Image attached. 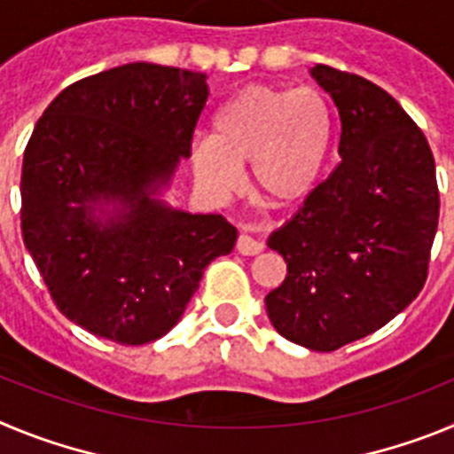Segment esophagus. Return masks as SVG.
I'll list each match as a JSON object with an SVG mask.
<instances>
[{"label": "esophagus", "mask_w": 454, "mask_h": 454, "mask_svg": "<svg viewBox=\"0 0 454 454\" xmlns=\"http://www.w3.org/2000/svg\"><path fill=\"white\" fill-rule=\"evenodd\" d=\"M236 250H239L243 256H254L259 254V252H263V243L262 240L252 239V236L247 234H240L239 240H236Z\"/></svg>", "instance_id": "34e87169"}]
</instances>
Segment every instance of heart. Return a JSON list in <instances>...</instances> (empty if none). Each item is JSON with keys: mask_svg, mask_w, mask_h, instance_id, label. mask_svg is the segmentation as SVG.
Masks as SVG:
<instances>
[{"mask_svg": "<svg viewBox=\"0 0 454 454\" xmlns=\"http://www.w3.org/2000/svg\"><path fill=\"white\" fill-rule=\"evenodd\" d=\"M334 145V111L316 88L254 83L236 92L214 120V138L192 145L195 179L214 195L239 188L252 166L259 198L288 208L316 191Z\"/></svg>", "mask_w": 454, "mask_h": 454, "instance_id": "heart-1", "label": "heart"}]
</instances>
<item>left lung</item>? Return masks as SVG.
I'll use <instances>...</instances> for the list:
<instances>
[{
    "label": "left lung",
    "mask_w": 454,
    "mask_h": 454,
    "mask_svg": "<svg viewBox=\"0 0 454 454\" xmlns=\"http://www.w3.org/2000/svg\"><path fill=\"white\" fill-rule=\"evenodd\" d=\"M339 108L340 163L270 236L286 279L266 295L284 339L334 352L372 334L416 300L439 224L430 143L384 88L316 66Z\"/></svg>",
    "instance_id": "obj_1"
}]
</instances>
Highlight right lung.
I'll return each mask as SVG.
<instances>
[{"label":"right lung","instance_id":"1","mask_svg":"<svg viewBox=\"0 0 454 454\" xmlns=\"http://www.w3.org/2000/svg\"><path fill=\"white\" fill-rule=\"evenodd\" d=\"M208 99L207 74L127 63L70 83L40 115L22 163V239L63 316L120 346L177 325L236 227L152 198L170 182ZM125 207L106 225L98 201Z\"/></svg>","mask_w":454,"mask_h":454}]
</instances>
